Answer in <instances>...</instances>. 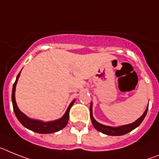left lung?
I'll list each match as a JSON object with an SVG mask.
<instances>
[{
    "mask_svg": "<svg viewBox=\"0 0 159 159\" xmlns=\"http://www.w3.org/2000/svg\"><path fill=\"white\" fill-rule=\"evenodd\" d=\"M92 106H93V103L91 102L89 110H90L91 121H92V124H93V127H94L97 130H98L99 132H102V133L105 134L106 135H110V136H120V135H124L125 134H127L129 133V132H130V131H132L133 129H134L135 128H137L138 126L143 122L145 117H146V114H147V110H148V106H147L143 115L141 116L139 119H137L135 121L132 122V123L127 124V125H120V126H118V127H113V126H110V125H103V124L99 123L98 121H97L96 120L94 119V118H93V116Z\"/></svg>",
    "mask_w": 159,
    "mask_h": 159,
    "instance_id": "1",
    "label": "left lung"
}]
</instances>
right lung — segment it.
Segmentation results:
<instances>
[{"instance_id": "right-lung-1", "label": "right lung", "mask_w": 159, "mask_h": 159, "mask_svg": "<svg viewBox=\"0 0 159 159\" xmlns=\"http://www.w3.org/2000/svg\"><path fill=\"white\" fill-rule=\"evenodd\" d=\"M20 72L18 74V75L16 76V81H15L14 84L13 85V90H12V102H13V111L15 113L16 118L18 119L22 125H24L25 127L27 129H30V130L36 132V133L39 134H52L57 132V131L62 129L63 128L66 127L67 123L69 121V118H70V110L72 107V106L75 102V100H73L70 106H68V108L66 110V113L64 115L59 119L54 120V121H42L41 120L38 119H32V118H29L28 116H26L24 113H22L20 110H19L18 106L16 105V100H15V91H16V85L18 81V78L20 77Z\"/></svg>"}]
</instances>
